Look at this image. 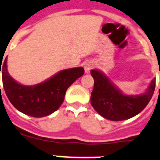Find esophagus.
Masks as SVG:
<instances>
[{"instance_id":"1","label":"esophagus","mask_w":160,"mask_h":160,"mask_svg":"<svg viewBox=\"0 0 160 160\" xmlns=\"http://www.w3.org/2000/svg\"><path fill=\"white\" fill-rule=\"evenodd\" d=\"M92 67H93V64H92V62H86V64H85V71H86V73H89L90 70L92 68Z\"/></svg>"}]
</instances>
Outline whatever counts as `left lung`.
Returning a JSON list of instances; mask_svg holds the SVG:
<instances>
[{"label":"left lung","instance_id":"obj_1","mask_svg":"<svg viewBox=\"0 0 160 160\" xmlns=\"http://www.w3.org/2000/svg\"><path fill=\"white\" fill-rule=\"evenodd\" d=\"M91 74L94 79L91 96L92 107L103 118L113 121L130 119L142 112L151 100L155 89V79H153L146 93L140 96H126L119 92L101 72L93 69Z\"/></svg>","mask_w":160,"mask_h":160}]
</instances>
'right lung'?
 I'll use <instances>...</instances> for the list:
<instances>
[{
	"label": "right lung",
	"mask_w": 160,
	"mask_h": 160,
	"mask_svg": "<svg viewBox=\"0 0 160 160\" xmlns=\"http://www.w3.org/2000/svg\"><path fill=\"white\" fill-rule=\"evenodd\" d=\"M1 73L5 92L11 103L27 115L40 118L47 116L58 109L67 89L83 75L85 70L81 67L62 70L43 83L33 86L20 85L9 75L7 58L3 64L0 65Z\"/></svg>",
	"instance_id": "obj_1"
}]
</instances>
